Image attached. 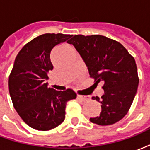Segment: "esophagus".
Listing matches in <instances>:
<instances>
[{
  "mask_svg": "<svg viewBox=\"0 0 150 150\" xmlns=\"http://www.w3.org/2000/svg\"><path fill=\"white\" fill-rule=\"evenodd\" d=\"M77 98L83 101H87L88 100H89V98H88L87 96H81V95H78V96H77Z\"/></svg>",
  "mask_w": 150,
  "mask_h": 150,
  "instance_id": "1",
  "label": "esophagus"
}]
</instances>
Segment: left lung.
<instances>
[{
    "label": "left lung",
    "mask_w": 150,
    "mask_h": 150,
    "mask_svg": "<svg viewBox=\"0 0 150 150\" xmlns=\"http://www.w3.org/2000/svg\"><path fill=\"white\" fill-rule=\"evenodd\" d=\"M81 55L95 84L104 82V94L92 100L101 104L100 116L90 118L99 125L118 122L129 112L139 83L134 58L115 40L102 35L77 34L69 42Z\"/></svg>",
    "instance_id": "obj_1"
}]
</instances>
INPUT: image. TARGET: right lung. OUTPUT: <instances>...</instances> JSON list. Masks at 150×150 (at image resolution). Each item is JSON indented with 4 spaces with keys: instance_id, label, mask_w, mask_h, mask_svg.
Segmentation results:
<instances>
[{
    "instance_id": "right-lung-1",
    "label": "right lung",
    "mask_w": 150,
    "mask_h": 150,
    "mask_svg": "<svg viewBox=\"0 0 150 150\" xmlns=\"http://www.w3.org/2000/svg\"><path fill=\"white\" fill-rule=\"evenodd\" d=\"M72 36L42 34L26 43L15 59L8 77L10 97L23 121L36 130L47 131L61 125L67 101L76 98L71 89L55 91L46 83L48 72L54 67L50 58L51 50L69 42Z\"/></svg>"
}]
</instances>
